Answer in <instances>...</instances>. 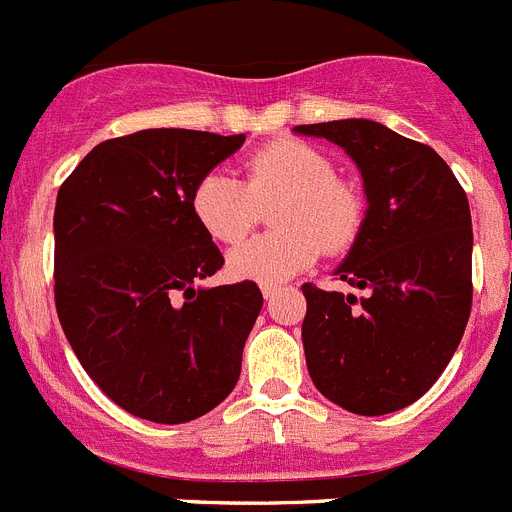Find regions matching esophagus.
Segmentation results:
<instances>
[{"instance_id": "obj_1", "label": "esophagus", "mask_w": 512, "mask_h": 512, "mask_svg": "<svg viewBox=\"0 0 512 512\" xmlns=\"http://www.w3.org/2000/svg\"><path fill=\"white\" fill-rule=\"evenodd\" d=\"M275 293H278V288H275V285H262V298H265V301H270Z\"/></svg>"}]
</instances>
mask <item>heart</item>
<instances>
[{
  "label": "heart",
  "mask_w": 512,
  "mask_h": 512,
  "mask_svg": "<svg viewBox=\"0 0 512 512\" xmlns=\"http://www.w3.org/2000/svg\"><path fill=\"white\" fill-rule=\"evenodd\" d=\"M280 196L275 232L252 237L227 255V273L237 280L280 285L319 260L324 247L342 252L354 245L365 222L357 191L336 181V168L316 147L278 140L247 160V181L214 168L196 181L191 211L216 242L234 245L257 219V204Z\"/></svg>",
  "instance_id": "b5f03b06"
}]
</instances>
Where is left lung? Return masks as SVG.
<instances>
[{"mask_svg": "<svg viewBox=\"0 0 512 512\" xmlns=\"http://www.w3.org/2000/svg\"><path fill=\"white\" fill-rule=\"evenodd\" d=\"M354 160L365 222L334 275L365 298L303 285L301 336L321 395L359 416L416 403L462 342L472 308L467 193L436 150L372 119L298 124Z\"/></svg>", "mask_w": 512, "mask_h": 512, "instance_id": "obj_1", "label": "left lung"}]
</instances>
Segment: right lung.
I'll return each mask as SVG.
<instances>
[{
    "instance_id": "right-lung-1",
    "label": "right lung",
    "mask_w": 512,
    "mask_h": 512,
    "mask_svg": "<svg viewBox=\"0 0 512 512\" xmlns=\"http://www.w3.org/2000/svg\"><path fill=\"white\" fill-rule=\"evenodd\" d=\"M242 142L140 130L96 145L58 191V319L91 380L137 418L193 421L239 380L262 293L252 280L196 288L224 257L191 191Z\"/></svg>"
}]
</instances>
